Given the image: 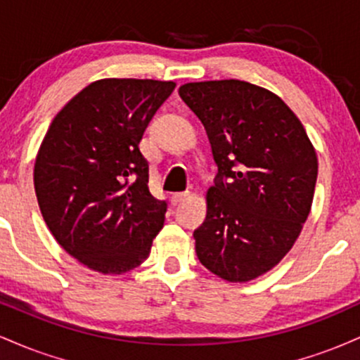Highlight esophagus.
<instances>
[{"label":"esophagus","mask_w":360,"mask_h":360,"mask_svg":"<svg viewBox=\"0 0 360 360\" xmlns=\"http://www.w3.org/2000/svg\"><path fill=\"white\" fill-rule=\"evenodd\" d=\"M188 198H189V193H174L171 196V203L174 205V206H177V205L183 203L184 200H188Z\"/></svg>","instance_id":"esophagus-1"}]
</instances>
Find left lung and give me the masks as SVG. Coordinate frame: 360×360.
I'll use <instances>...</instances> for the list:
<instances>
[{"mask_svg":"<svg viewBox=\"0 0 360 360\" xmlns=\"http://www.w3.org/2000/svg\"><path fill=\"white\" fill-rule=\"evenodd\" d=\"M179 96L203 123L218 166L206 218L194 230L200 262L247 283L278 266L311 210L318 157L300 118L272 91L238 79L188 82Z\"/></svg>","mask_w":360,"mask_h":360,"instance_id":"8db88e82","label":"left lung"}]
</instances>
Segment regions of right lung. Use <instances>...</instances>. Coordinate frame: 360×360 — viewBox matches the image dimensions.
Masks as SVG:
<instances>
[{
  "mask_svg": "<svg viewBox=\"0 0 360 360\" xmlns=\"http://www.w3.org/2000/svg\"><path fill=\"white\" fill-rule=\"evenodd\" d=\"M172 81L100 79L52 120L34 167L37 201L49 230L77 262L123 274L150 254L166 201L148 191L139 143Z\"/></svg>",
  "mask_w": 360,
  "mask_h": 360,
  "instance_id": "right-lung-1",
  "label": "right lung"
}]
</instances>
